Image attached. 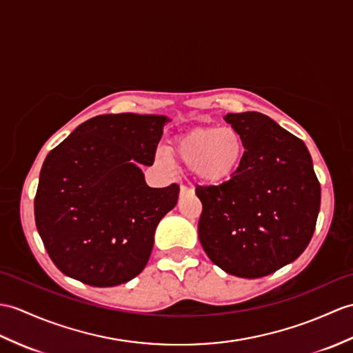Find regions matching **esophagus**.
<instances>
[{
  "mask_svg": "<svg viewBox=\"0 0 353 353\" xmlns=\"http://www.w3.org/2000/svg\"><path fill=\"white\" fill-rule=\"evenodd\" d=\"M192 191L190 190V188H186V186H180V195H186V194H191Z\"/></svg>",
  "mask_w": 353,
  "mask_h": 353,
  "instance_id": "1",
  "label": "esophagus"
}]
</instances>
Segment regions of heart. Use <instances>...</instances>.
<instances>
[{
    "instance_id": "b5f03b06",
    "label": "heart",
    "mask_w": 353,
    "mask_h": 353,
    "mask_svg": "<svg viewBox=\"0 0 353 353\" xmlns=\"http://www.w3.org/2000/svg\"><path fill=\"white\" fill-rule=\"evenodd\" d=\"M245 141L232 126H195L171 138L167 145L168 158L190 170L201 186H221L230 182L245 159ZM167 161L165 154L158 157Z\"/></svg>"
}]
</instances>
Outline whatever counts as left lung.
<instances>
[{
	"mask_svg": "<svg viewBox=\"0 0 353 353\" xmlns=\"http://www.w3.org/2000/svg\"><path fill=\"white\" fill-rule=\"evenodd\" d=\"M245 141L233 180L196 188L199 237L224 272L260 278L296 260L314 233L321 185L304 141L261 112L224 117Z\"/></svg>",
	"mask_w": 353,
	"mask_h": 353,
	"instance_id": "left-lung-1",
	"label": "left lung"
}]
</instances>
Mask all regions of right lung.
I'll return each mask as SVG.
<instances>
[{
  "instance_id": "obj_1",
  "label": "right lung",
  "mask_w": 353,
  "mask_h": 353,
  "mask_svg": "<svg viewBox=\"0 0 353 353\" xmlns=\"http://www.w3.org/2000/svg\"><path fill=\"white\" fill-rule=\"evenodd\" d=\"M158 114L90 119L48 153L34 216L54 265L93 288L128 283L145 268L159 221L179 186L150 188L139 163L152 165L163 126Z\"/></svg>"
}]
</instances>
